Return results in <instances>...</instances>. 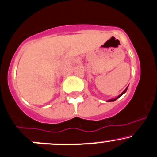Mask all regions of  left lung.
Listing matches in <instances>:
<instances>
[{
    "mask_svg": "<svg viewBox=\"0 0 157 157\" xmlns=\"http://www.w3.org/2000/svg\"><path fill=\"white\" fill-rule=\"evenodd\" d=\"M127 88H128V86H127V88H126V89H125V90H124V91H123V92H122V93H121V94H120V95H119V96H118V97H116V98H114V99H110V100H107V102H113V101H115V100H117V99H118V98H119V97H121V96H122V95H123V94H125V93H126V91H127Z\"/></svg>",
    "mask_w": 157,
    "mask_h": 157,
    "instance_id": "left-lung-1",
    "label": "left lung"
}]
</instances>
